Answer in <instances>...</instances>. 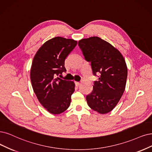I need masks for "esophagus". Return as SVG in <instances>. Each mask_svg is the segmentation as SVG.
Listing matches in <instances>:
<instances>
[{
    "instance_id": "esophagus-1",
    "label": "esophagus",
    "mask_w": 152,
    "mask_h": 152,
    "mask_svg": "<svg viewBox=\"0 0 152 152\" xmlns=\"http://www.w3.org/2000/svg\"><path fill=\"white\" fill-rule=\"evenodd\" d=\"M75 85L76 86H80V82H77V81H75Z\"/></svg>"
}]
</instances>
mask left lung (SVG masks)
Masks as SVG:
<instances>
[{
	"instance_id": "obj_1",
	"label": "left lung",
	"mask_w": 152,
	"mask_h": 152,
	"mask_svg": "<svg viewBox=\"0 0 152 152\" xmlns=\"http://www.w3.org/2000/svg\"><path fill=\"white\" fill-rule=\"evenodd\" d=\"M78 45L85 59L91 63L93 74L99 75L92 92L86 97L88 104L100 114L108 113L125 91L128 75L125 59L111 44L96 36L81 39Z\"/></svg>"
}]
</instances>
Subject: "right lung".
I'll use <instances>...</instances> for the list:
<instances>
[{"instance_id":"obj_1","label":"right lung","mask_w":152,"mask_h":152,"mask_svg":"<svg viewBox=\"0 0 152 152\" xmlns=\"http://www.w3.org/2000/svg\"><path fill=\"white\" fill-rule=\"evenodd\" d=\"M76 45L73 39L56 37L45 42L34 57L30 74L33 90L52 114L63 113L70 106L75 83L56 76L66 71L65 59Z\"/></svg>"}]
</instances>
